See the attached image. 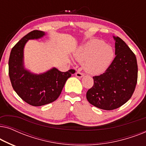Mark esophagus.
Masks as SVG:
<instances>
[{
    "instance_id": "34e87169",
    "label": "esophagus",
    "mask_w": 146,
    "mask_h": 146,
    "mask_svg": "<svg viewBox=\"0 0 146 146\" xmlns=\"http://www.w3.org/2000/svg\"><path fill=\"white\" fill-rule=\"evenodd\" d=\"M76 76L78 77V78H82L84 76V74H82L81 72L80 71H78L76 73Z\"/></svg>"
}]
</instances>
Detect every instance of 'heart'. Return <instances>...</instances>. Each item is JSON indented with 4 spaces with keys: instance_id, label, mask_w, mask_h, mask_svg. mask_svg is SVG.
Wrapping results in <instances>:
<instances>
[{
    "instance_id": "heart-1",
    "label": "heart",
    "mask_w": 146,
    "mask_h": 146,
    "mask_svg": "<svg viewBox=\"0 0 146 146\" xmlns=\"http://www.w3.org/2000/svg\"><path fill=\"white\" fill-rule=\"evenodd\" d=\"M113 57L112 48L97 39L92 40L74 53L75 58L84 62L85 71L94 75L104 72L111 64Z\"/></svg>"
}]
</instances>
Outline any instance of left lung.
Wrapping results in <instances>:
<instances>
[{"mask_svg": "<svg viewBox=\"0 0 146 146\" xmlns=\"http://www.w3.org/2000/svg\"><path fill=\"white\" fill-rule=\"evenodd\" d=\"M114 38L115 56L106 71L93 76L94 86L86 98L92 105L105 110L118 108L126 103L135 90L137 64L135 54L123 40Z\"/></svg>", "mask_w": 146, "mask_h": 146, "instance_id": "8db88e82", "label": "left lung"}]
</instances>
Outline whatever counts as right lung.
Masks as SVG:
<instances>
[{
    "label": "right lung",
    "instance_id": "right-lung-1",
    "mask_svg": "<svg viewBox=\"0 0 146 146\" xmlns=\"http://www.w3.org/2000/svg\"><path fill=\"white\" fill-rule=\"evenodd\" d=\"M44 32L33 31L27 34L12 48L9 60V74L12 86L21 98L33 106H41L55 101L66 82L75 70L60 72L55 68L44 74H33L24 68L23 49L30 39H37L44 35Z\"/></svg>",
    "mask_w": 146,
    "mask_h": 146
}]
</instances>
